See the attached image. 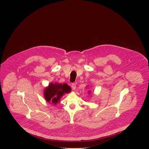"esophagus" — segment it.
Masks as SVG:
<instances>
[{
    "label": "esophagus",
    "mask_w": 149,
    "mask_h": 149,
    "mask_svg": "<svg viewBox=\"0 0 149 149\" xmlns=\"http://www.w3.org/2000/svg\"><path fill=\"white\" fill-rule=\"evenodd\" d=\"M71 87H72V88L73 90H74L76 88V84H75L74 83H72V84H71Z\"/></svg>",
    "instance_id": "esophagus-1"
}]
</instances>
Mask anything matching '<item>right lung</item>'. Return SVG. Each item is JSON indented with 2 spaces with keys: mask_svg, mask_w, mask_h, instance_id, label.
<instances>
[{
  "mask_svg": "<svg viewBox=\"0 0 149 149\" xmlns=\"http://www.w3.org/2000/svg\"><path fill=\"white\" fill-rule=\"evenodd\" d=\"M71 90L67 84H49L47 88L45 89L44 97L47 101L52 102L55 105L60 101V98L65 93H68Z\"/></svg>",
  "mask_w": 149,
  "mask_h": 149,
  "instance_id": "add662e5",
  "label": "right lung"
}]
</instances>
